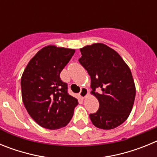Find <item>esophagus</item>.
I'll return each instance as SVG.
<instances>
[{
    "mask_svg": "<svg viewBox=\"0 0 157 157\" xmlns=\"http://www.w3.org/2000/svg\"><path fill=\"white\" fill-rule=\"evenodd\" d=\"M89 94V91L86 88H82L81 91L79 93V95L82 98H85Z\"/></svg>",
    "mask_w": 157,
    "mask_h": 157,
    "instance_id": "esophagus-1",
    "label": "esophagus"
}]
</instances>
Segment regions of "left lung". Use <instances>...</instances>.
<instances>
[{
	"instance_id": "left-lung-1",
	"label": "left lung",
	"mask_w": 157,
	"mask_h": 157,
	"mask_svg": "<svg viewBox=\"0 0 157 157\" xmlns=\"http://www.w3.org/2000/svg\"><path fill=\"white\" fill-rule=\"evenodd\" d=\"M80 52L78 61L90 76L91 94L100 104L98 112L90 115L91 121L103 130L116 128L126 121L134 105L136 89L131 71L120 54L105 44L86 45Z\"/></svg>"
}]
</instances>
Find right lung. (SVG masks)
I'll return each instance as SVG.
<instances>
[{
  "label": "right lung",
  "instance_id": "1",
  "mask_svg": "<svg viewBox=\"0 0 157 157\" xmlns=\"http://www.w3.org/2000/svg\"><path fill=\"white\" fill-rule=\"evenodd\" d=\"M75 49L48 45L36 53L21 78L22 98L30 117L44 128L56 130L71 120L78 102L59 77Z\"/></svg>",
  "mask_w": 157,
  "mask_h": 157
}]
</instances>
